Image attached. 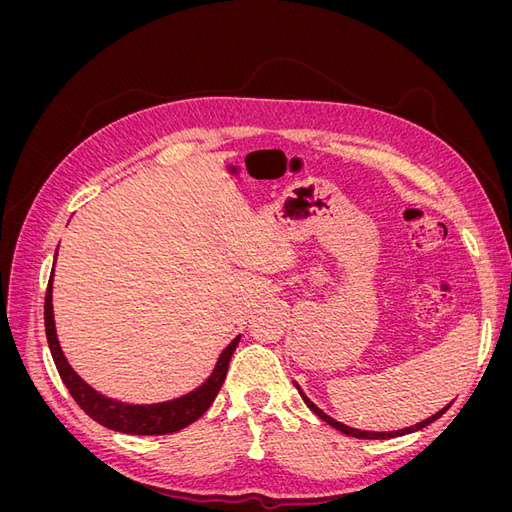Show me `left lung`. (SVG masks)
I'll use <instances>...</instances> for the list:
<instances>
[{
    "mask_svg": "<svg viewBox=\"0 0 512 512\" xmlns=\"http://www.w3.org/2000/svg\"><path fill=\"white\" fill-rule=\"evenodd\" d=\"M299 389V386H297ZM301 393V391H299ZM301 397H303V401L307 404V408L312 410L316 416H320L324 423H329L331 427H335L337 431H342V433H346V436H352V438H361V440H389V438H397V436H406V433H412V431H418V429H423V427H427L429 423H433L436 421V418H440L448 408H451V404H448L444 410H440L438 414H433V416H429L427 421H423V423H418V425H414V427H408V429H399V431H359V429H352V427H346V425H342V423H337L335 418H331V416H327L324 414L318 406H314L312 401H309L303 393H301Z\"/></svg>",
    "mask_w": 512,
    "mask_h": 512,
    "instance_id": "8db88e82",
    "label": "left lung"
}]
</instances>
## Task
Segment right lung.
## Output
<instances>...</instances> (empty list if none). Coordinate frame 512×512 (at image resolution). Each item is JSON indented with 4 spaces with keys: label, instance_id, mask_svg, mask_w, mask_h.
Listing matches in <instances>:
<instances>
[{
    "label": "right lung",
    "instance_id": "obj_1",
    "mask_svg": "<svg viewBox=\"0 0 512 512\" xmlns=\"http://www.w3.org/2000/svg\"><path fill=\"white\" fill-rule=\"evenodd\" d=\"M51 292H53V277L49 286H46V297H44V329H46V339H49V348L53 354L55 367L76 404L81 406V410L87 416L94 418L96 423L113 431L134 433V436H164V433H175L183 427L192 425L209 410L215 395H218L222 389L230 356L237 350L241 337L232 339L228 348L222 352L220 361L215 365L209 380L203 386H198L196 391L183 395L179 399L164 401V404H153V406L121 404V401H113L96 393L89 384H85L79 376H76L74 369L68 365L66 356L61 352L57 342Z\"/></svg>",
    "mask_w": 512,
    "mask_h": 512
}]
</instances>
